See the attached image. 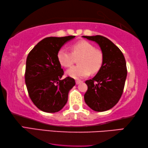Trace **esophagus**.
Instances as JSON below:
<instances>
[{"mask_svg": "<svg viewBox=\"0 0 148 148\" xmlns=\"http://www.w3.org/2000/svg\"><path fill=\"white\" fill-rule=\"evenodd\" d=\"M75 82H76V84H80V83H81L83 81H80V80H76Z\"/></svg>", "mask_w": 148, "mask_h": 148, "instance_id": "34e87169", "label": "esophagus"}]
</instances>
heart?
I'll use <instances>...</instances> for the list:
<instances>
[{
	"mask_svg": "<svg viewBox=\"0 0 148 148\" xmlns=\"http://www.w3.org/2000/svg\"><path fill=\"white\" fill-rule=\"evenodd\" d=\"M72 53L65 48H61L57 54L60 65L65 67H71L75 62V58L78 59L79 65L67 70L66 73L72 78L79 79L86 77L90 73H95L101 67L103 56L101 50L96 49L93 45L86 40L79 41L71 47Z\"/></svg>",
	"mask_w": 148,
	"mask_h": 148,
	"instance_id": "heart-1",
	"label": "heart"
}]
</instances>
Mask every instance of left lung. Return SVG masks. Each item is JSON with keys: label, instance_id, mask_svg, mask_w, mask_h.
Here are the masks:
<instances>
[{"label": "left lung", "instance_id": "1", "mask_svg": "<svg viewBox=\"0 0 148 148\" xmlns=\"http://www.w3.org/2000/svg\"><path fill=\"white\" fill-rule=\"evenodd\" d=\"M83 37L96 42L103 56L98 73L85 81L88 90L84 94V101L94 111L109 110L117 103L124 89L127 75L125 57L119 48L108 38L101 35Z\"/></svg>", "mask_w": 148, "mask_h": 148}]
</instances>
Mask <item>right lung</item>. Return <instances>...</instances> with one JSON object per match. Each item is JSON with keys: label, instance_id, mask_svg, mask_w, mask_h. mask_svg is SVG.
I'll return each mask as SVG.
<instances>
[{"label": "right lung", "instance_id": "obj_1", "mask_svg": "<svg viewBox=\"0 0 148 148\" xmlns=\"http://www.w3.org/2000/svg\"><path fill=\"white\" fill-rule=\"evenodd\" d=\"M75 37L45 38L29 53L25 81L31 101L41 111L56 113L61 110L68 100L69 90L75 85L70 77L60 80L64 71L57 58L62 46Z\"/></svg>", "mask_w": 148, "mask_h": 148}]
</instances>
